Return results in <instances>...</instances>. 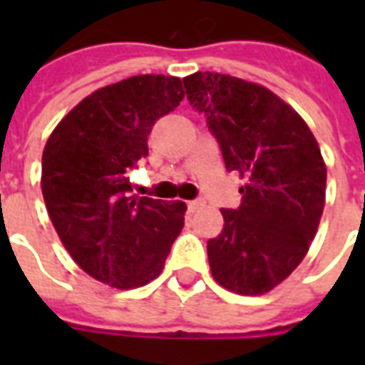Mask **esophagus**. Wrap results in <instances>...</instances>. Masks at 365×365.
I'll list each match as a JSON object with an SVG mask.
<instances>
[{"instance_id": "esophagus-1", "label": "esophagus", "mask_w": 365, "mask_h": 365, "mask_svg": "<svg viewBox=\"0 0 365 365\" xmlns=\"http://www.w3.org/2000/svg\"><path fill=\"white\" fill-rule=\"evenodd\" d=\"M202 206H205V200L202 199H195V200H189L187 202L189 212H197L199 208H202Z\"/></svg>"}]
</instances>
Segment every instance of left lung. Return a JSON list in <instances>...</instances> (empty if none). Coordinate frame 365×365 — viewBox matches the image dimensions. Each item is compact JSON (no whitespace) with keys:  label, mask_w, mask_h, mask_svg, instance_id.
<instances>
[{"label":"left lung","mask_w":365,"mask_h":365,"mask_svg":"<svg viewBox=\"0 0 365 365\" xmlns=\"http://www.w3.org/2000/svg\"><path fill=\"white\" fill-rule=\"evenodd\" d=\"M187 100L206 115L225 168L244 185L237 210L208 240L212 277L240 295H263L309 252L326 205V163L301 115L263 85L197 71L183 77Z\"/></svg>","instance_id":"8db88e82"}]
</instances>
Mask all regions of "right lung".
<instances>
[{"label": "right lung", "instance_id": "1", "mask_svg": "<svg viewBox=\"0 0 365 365\" xmlns=\"http://www.w3.org/2000/svg\"><path fill=\"white\" fill-rule=\"evenodd\" d=\"M183 100L180 77L134 76L83 98L48 136L41 191L71 259L117 289L159 277L187 206L132 195L128 172L148 157L155 121Z\"/></svg>", "mask_w": 365, "mask_h": 365}]
</instances>
